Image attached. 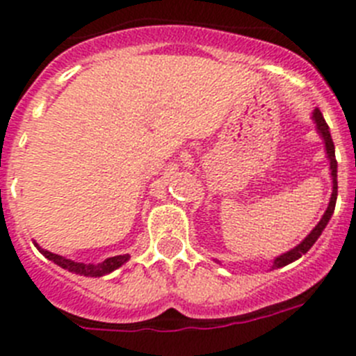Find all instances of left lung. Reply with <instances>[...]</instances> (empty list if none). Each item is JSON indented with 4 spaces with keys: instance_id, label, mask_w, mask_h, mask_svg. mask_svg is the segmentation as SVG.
<instances>
[{
    "instance_id": "8db88e82",
    "label": "left lung",
    "mask_w": 356,
    "mask_h": 356,
    "mask_svg": "<svg viewBox=\"0 0 356 356\" xmlns=\"http://www.w3.org/2000/svg\"><path fill=\"white\" fill-rule=\"evenodd\" d=\"M314 120H316V125H318L319 134H321L323 139H325V146H327L328 159H330L332 180H334V192H332V197H330V203H328L327 211H325V215H323V218L319 220L318 226L311 231V234H309L304 242L300 243V245H296L293 250H289V252H286V254H282V256L277 257V259L273 261L272 268H280V266H286V265H289V263H293V261L298 259V257L304 256V254L307 252L312 245H314L316 240H318L319 234L323 233V229H325V226L328 224V220H330L332 213H334V210H335V201H337V161H335L334 141H332L330 130H328L327 122H325V118H323V114L319 109L314 111Z\"/></svg>"
}]
</instances>
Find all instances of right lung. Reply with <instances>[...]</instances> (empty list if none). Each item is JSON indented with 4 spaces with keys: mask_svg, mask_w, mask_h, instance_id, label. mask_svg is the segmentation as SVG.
Listing matches in <instances>:
<instances>
[{
    "mask_svg": "<svg viewBox=\"0 0 356 356\" xmlns=\"http://www.w3.org/2000/svg\"><path fill=\"white\" fill-rule=\"evenodd\" d=\"M37 245V243H35ZM38 247V245H37ZM42 254L47 257L49 261H54L58 266L61 268L68 270V272H74L77 275H84V277H102L106 273H111L113 270L120 268L123 263L129 261V254H123V256H114V257H107L106 261H100V263H90V265H84V263H77V261L72 259H65L63 256H58V254H52L49 250H44L38 247Z\"/></svg>",
    "mask_w": 356,
    "mask_h": 356,
    "instance_id": "right-lung-1",
    "label": "right lung"
}]
</instances>
